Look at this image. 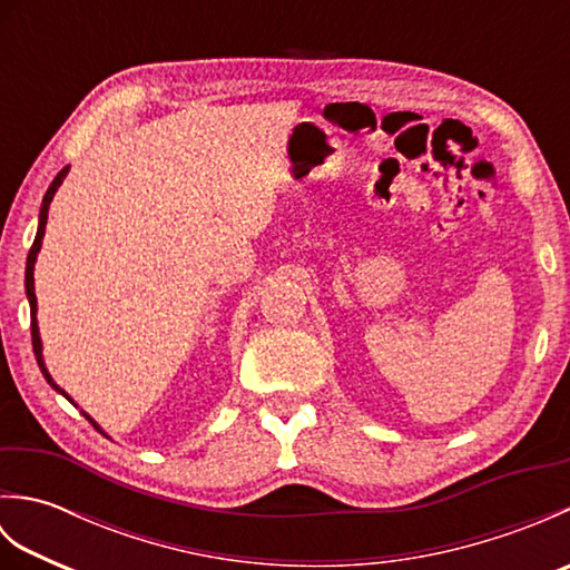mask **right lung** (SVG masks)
I'll use <instances>...</instances> for the list:
<instances>
[{
	"instance_id": "right-lung-1",
	"label": "right lung",
	"mask_w": 570,
	"mask_h": 570,
	"mask_svg": "<svg viewBox=\"0 0 570 570\" xmlns=\"http://www.w3.org/2000/svg\"><path fill=\"white\" fill-rule=\"evenodd\" d=\"M66 174H68V166L63 168V171H60L56 178H53V184L48 186V190H46V196H43V203H41V215H39V229H36V239H33V245H31V249H29V257H27V296H29V306H31V345H33V355H36V362H39V367H41V372H43V377L48 380V384L53 386L56 392H60L63 396H68L63 390H60V386L51 380V374H48V370H46V365H43V355H41V337H39V325H36V294H33V262H36V254H39V249H41V239H43V233H46V220H48V205H51V200H53V196H56V190H58V186L63 184V178H66ZM85 419H88L95 429H100L98 423H95L88 414H85Z\"/></svg>"
}]
</instances>
